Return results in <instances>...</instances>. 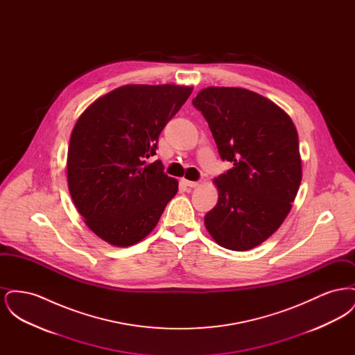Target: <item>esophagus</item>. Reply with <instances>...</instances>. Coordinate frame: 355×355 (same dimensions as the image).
<instances>
[{
	"instance_id": "obj_1",
	"label": "esophagus",
	"mask_w": 355,
	"mask_h": 355,
	"mask_svg": "<svg viewBox=\"0 0 355 355\" xmlns=\"http://www.w3.org/2000/svg\"><path fill=\"white\" fill-rule=\"evenodd\" d=\"M182 184L187 186V187H197L200 185V182H196V181H187V180H182Z\"/></svg>"
}]
</instances>
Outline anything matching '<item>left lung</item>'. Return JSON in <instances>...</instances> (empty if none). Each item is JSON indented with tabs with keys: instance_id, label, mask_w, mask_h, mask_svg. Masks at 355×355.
<instances>
[{
	"instance_id": "obj_1",
	"label": "left lung",
	"mask_w": 355,
	"mask_h": 355,
	"mask_svg": "<svg viewBox=\"0 0 355 355\" xmlns=\"http://www.w3.org/2000/svg\"><path fill=\"white\" fill-rule=\"evenodd\" d=\"M202 113L222 161L220 197L205 216L222 248L250 250L281 226L302 180L298 133L270 100L241 87H206L191 101Z\"/></svg>"
}]
</instances>
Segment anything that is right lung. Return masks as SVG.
<instances>
[{"label":"right lung","instance_id":"add662e5","mask_svg":"<svg viewBox=\"0 0 355 355\" xmlns=\"http://www.w3.org/2000/svg\"><path fill=\"white\" fill-rule=\"evenodd\" d=\"M175 85H126L93 102L77 121L68 150L73 202L86 225L114 246L148 236L177 194L155 155L158 137L191 94Z\"/></svg>","mask_w":355,"mask_h":355}]
</instances>
